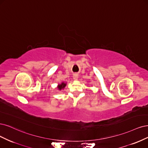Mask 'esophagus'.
Listing matches in <instances>:
<instances>
[{
	"label": "esophagus",
	"mask_w": 148,
	"mask_h": 148,
	"mask_svg": "<svg viewBox=\"0 0 148 148\" xmlns=\"http://www.w3.org/2000/svg\"><path fill=\"white\" fill-rule=\"evenodd\" d=\"M73 79L74 80H77L78 79V74H73Z\"/></svg>",
	"instance_id": "34e87169"
}]
</instances>
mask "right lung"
I'll return each mask as SVG.
<instances>
[{
	"label": "right lung",
	"mask_w": 148,
	"mask_h": 148,
	"mask_svg": "<svg viewBox=\"0 0 148 148\" xmlns=\"http://www.w3.org/2000/svg\"><path fill=\"white\" fill-rule=\"evenodd\" d=\"M66 86V83L64 82H62L61 84L58 85L57 88H58V89L61 91V90H63Z\"/></svg>",
	"instance_id": "1"
}]
</instances>
